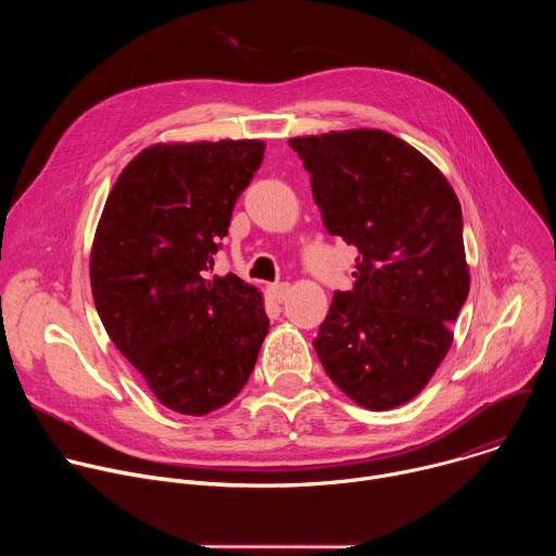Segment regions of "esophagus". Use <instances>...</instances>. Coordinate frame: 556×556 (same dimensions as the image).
<instances>
[{"instance_id":"esophagus-1","label":"esophagus","mask_w":556,"mask_h":556,"mask_svg":"<svg viewBox=\"0 0 556 556\" xmlns=\"http://www.w3.org/2000/svg\"><path fill=\"white\" fill-rule=\"evenodd\" d=\"M288 292H290V286L283 283V281L268 286V294H270V299L277 301V303H281V301L288 296Z\"/></svg>"}]
</instances>
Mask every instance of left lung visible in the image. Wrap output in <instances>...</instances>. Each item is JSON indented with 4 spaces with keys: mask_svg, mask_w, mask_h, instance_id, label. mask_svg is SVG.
Instances as JSON below:
<instances>
[{
    "mask_svg": "<svg viewBox=\"0 0 556 556\" xmlns=\"http://www.w3.org/2000/svg\"><path fill=\"white\" fill-rule=\"evenodd\" d=\"M290 147L328 232L358 249L354 288L334 292L314 350L356 405L401 407L444 361L468 296L459 200L429 157L382 129Z\"/></svg>",
    "mask_w": 556,
    "mask_h": 556,
    "instance_id": "8db88e82",
    "label": "left lung"
}]
</instances>
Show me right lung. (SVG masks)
Wrapping results in <instances>:
<instances>
[{
  "label": "right lung",
  "mask_w": 556,
  "mask_h": 556,
  "mask_svg": "<svg viewBox=\"0 0 556 556\" xmlns=\"http://www.w3.org/2000/svg\"><path fill=\"white\" fill-rule=\"evenodd\" d=\"M262 140L157 142L121 172L101 213L90 281L101 321L167 409L206 416L247 384L268 334L262 292L208 279Z\"/></svg>",
  "instance_id": "add662e5"
}]
</instances>
